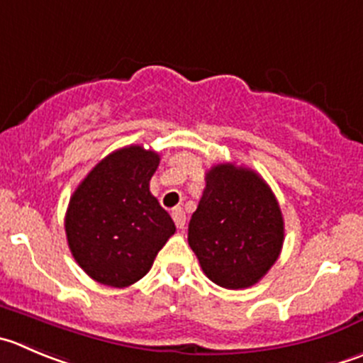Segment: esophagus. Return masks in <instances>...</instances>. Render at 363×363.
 Here are the masks:
<instances>
[{
    "label": "esophagus",
    "instance_id": "1",
    "mask_svg": "<svg viewBox=\"0 0 363 363\" xmlns=\"http://www.w3.org/2000/svg\"><path fill=\"white\" fill-rule=\"evenodd\" d=\"M172 218H174V221H175V225H177V228H184L186 214H184V211L181 209V207H175V209L172 211Z\"/></svg>",
    "mask_w": 363,
    "mask_h": 363
}]
</instances>
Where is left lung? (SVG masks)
<instances>
[{
  "instance_id": "8db88e82",
  "label": "left lung",
  "mask_w": 363,
  "mask_h": 363,
  "mask_svg": "<svg viewBox=\"0 0 363 363\" xmlns=\"http://www.w3.org/2000/svg\"><path fill=\"white\" fill-rule=\"evenodd\" d=\"M188 242L207 279L225 289H246L279 259L282 211L259 174L232 163L216 164L206 174Z\"/></svg>"
}]
</instances>
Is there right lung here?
Segmentation results:
<instances>
[{
    "label": "right lung",
    "instance_id": "add662e5",
    "mask_svg": "<svg viewBox=\"0 0 363 363\" xmlns=\"http://www.w3.org/2000/svg\"><path fill=\"white\" fill-rule=\"evenodd\" d=\"M160 154L129 145L104 157L70 196L65 234L72 257L96 282L128 287L149 273L175 223L150 193Z\"/></svg>",
    "mask_w": 363,
    "mask_h": 363
}]
</instances>
